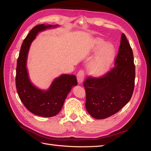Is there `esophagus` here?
<instances>
[{
    "label": "esophagus",
    "instance_id": "34e87169",
    "mask_svg": "<svg viewBox=\"0 0 151 151\" xmlns=\"http://www.w3.org/2000/svg\"><path fill=\"white\" fill-rule=\"evenodd\" d=\"M84 77V71L83 70H80L77 74V79L79 84L83 83Z\"/></svg>",
    "mask_w": 151,
    "mask_h": 151
}]
</instances>
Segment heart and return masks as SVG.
<instances>
[{
    "label": "heart",
    "mask_w": 151,
    "mask_h": 151,
    "mask_svg": "<svg viewBox=\"0 0 151 151\" xmlns=\"http://www.w3.org/2000/svg\"><path fill=\"white\" fill-rule=\"evenodd\" d=\"M101 49L89 65V72L92 75L100 76L109 69L115 57V49L113 45L105 43L102 40L96 42V50Z\"/></svg>",
    "instance_id": "heart-1"
}]
</instances>
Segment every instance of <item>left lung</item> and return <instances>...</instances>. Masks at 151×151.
Returning <instances> with one entry per match:
<instances>
[{
	"label": "left lung",
	"instance_id": "1",
	"mask_svg": "<svg viewBox=\"0 0 151 151\" xmlns=\"http://www.w3.org/2000/svg\"><path fill=\"white\" fill-rule=\"evenodd\" d=\"M135 77L133 52L122 33L114 67L101 77L89 76L84 81L86 108L89 115L104 119L119 111L132 98Z\"/></svg>",
	"mask_w": 151,
	"mask_h": 151
}]
</instances>
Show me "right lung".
<instances>
[{
	"label": "right lung",
	"mask_w": 151,
	"mask_h": 151,
	"mask_svg": "<svg viewBox=\"0 0 151 151\" xmlns=\"http://www.w3.org/2000/svg\"><path fill=\"white\" fill-rule=\"evenodd\" d=\"M57 26L43 24L35 26L22 42L17 61L16 86L18 96L30 112L43 117L57 115L72 87L77 84L75 75L62 74L53 81L48 90L43 91L36 88L29 80L26 61L31 42L39 32Z\"/></svg>",
	"instance_id": "1"
}]
</instances>
